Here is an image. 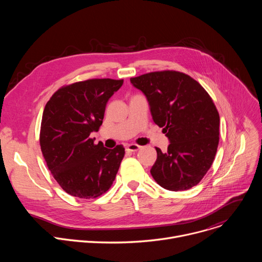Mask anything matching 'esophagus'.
<instances>
[{
  "mask_svg": "<svg viewBox=\"0 0 262 262\" xmlns=\"http://www.w3.org/2000/svg\"><path fill=\"white\" fill-rule=\"evenodd\" d=\"M140 148H141V146H140V145H138V144H128V145H126V147H125L126 151H128V152H135V151H138Z\"/></svg>",
  "mask_w": 262,
  "mask_h": 262,
  "instance_id": "obj_1",
  "label": "esophagus"
}]
</instances>
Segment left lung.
<instances>
[{
	"label": "left lung",
	"mask_w": 262,
	"mask_h": 262,
	"mask_svg": "<svg viewBox=\"0 0 262 262\" xmlns=\"http://www.w3.org/2000/svg\"><path fill=\"white\" fill-rule=\"evenodd\" d=\"M150 106L152 119L170 141L167 152L156 147L150 173L169 191L197 185L214 160L219 145V112L206 90L183 72L163 70L130 78Z\"/></svg>",
	"instance_id": "left-lung-1"
}]
</instances>
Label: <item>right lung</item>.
Instances as JSON below:
<instances>
[{
  "instance_id": "1",
  "label": "right lung",
  "mask_w": 262,
  "mask_h": 262,
  "mask_svg": "<svg viewBox=\"0 0 262 262\" xmlns=\"http://www.w3.org/2000/svg\"><path fill=\"white\" fill-rule=\"evenodd\" d=\"M123 80L91 79L58 89L47 102L40 127V147L47 166L69 195L93 199L113 184L124 157L90 138L102 124L108 98Z\"/></svg>"
}]
</instances>
